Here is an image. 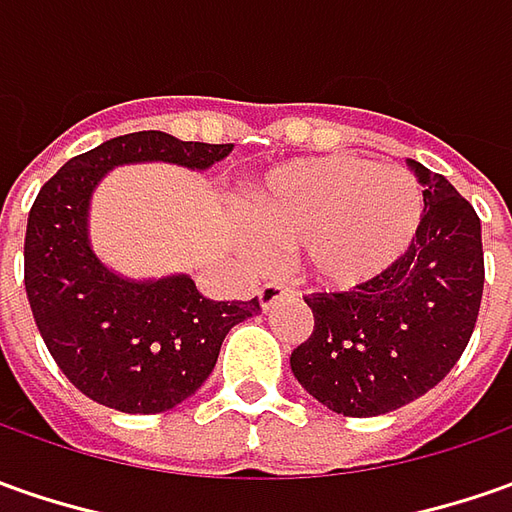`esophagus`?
Returning <instances> with one entry per match:
<instances>
[{"mask_svg":"<svg viewBox=\"0 0 512 512\" xmlns=\"http://www.w3.org/2000/svg\"><path fill=\"white\" fill-rule=\"evenodd\" d=\"M286 294H289L286 283H277V280H274V283H266L263 289L257 291V297H260V309L269 311L272 306H277Z\"/></svg>","mask_w":512,"mask_h":512,"instance_id":"34e87169","label":"esophagus"}]
</instances>
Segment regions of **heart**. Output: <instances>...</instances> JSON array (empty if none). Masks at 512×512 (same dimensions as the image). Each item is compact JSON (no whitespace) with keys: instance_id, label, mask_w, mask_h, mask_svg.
I'll list each match as a JSON object with an SVG mask.
<instances>
[{"instance_id":"heart-1","label":"heart","mask_w":512,"mask_h":512,"mask_svg":"<svg viewBox=\"0 0 512 512\" xmlns=\"http://www.w3.org/2000/svg\"><path fill=\"white\" fill-rule=\"evenodd\" d=\"M422 186L408 169L357 155L280 164L252 189L246 212L269 249H303L326 289H357L385 274L422 226Z\"/></svg>"}]
</instances>
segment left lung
I'll return each instance as SVG.
<instances>
[{
	"label": "left lung",
	"instance_id": "left-lung-1",
	"mask_svg": "<svg viewBox=\"0 0 512 512\" xmlns=\"http://www.w3.org/2000/svg\"><path fill=\"white\" fill-rule=\"evenodd\" d=\"M425 212L405 255L354 291L309 294L314 331L291 351L297 382L328 411L379 416L428 394L476 328L482 223L448 178L408 158Z\"/></svg>",
	"mask_w": 512,
	"mask_h": 512
}]
</instances>
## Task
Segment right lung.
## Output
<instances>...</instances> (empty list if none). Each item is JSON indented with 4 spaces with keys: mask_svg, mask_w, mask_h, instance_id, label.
Masks as SVG:
<instances>
[{
    "mask_svg": "<svg viewBox=\"0 0 512 512\" xmlns=\"http://www.w3.org/2000/svg\"><path fill=\"white\" fill-rule=\"evenodd\" d=\"M232 144L181 141L144 130L70 158L27 215L25 289L50 357L84 397L124 414H161L212 374L232 326L260 311L255 300L218 303L189 274L130 280L90 246V198L121 164L209 169Z\"/></svg>",
    "mask_w": 512,
    "mask_h": 512,
    "instance_id": "obj_1",
    "label": "right lung"
}]
</instances>
